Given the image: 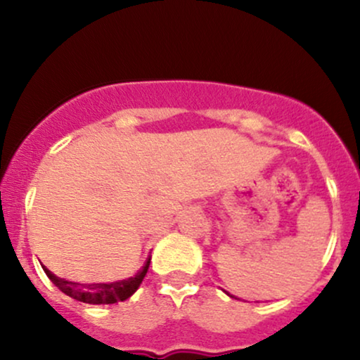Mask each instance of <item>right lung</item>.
<instances>
[{
    "mask_svg": "<svg viewBox=\"0 0 360 360\" xmlns=\"http://www.w3.org/2000/svg\"><path fill=\"white\" fill-rule=\"evenodd\" d=\"M148 264H150V259L147 260L146 266L142 267L137 272V276L134 278H128L123 281H117V283H101V284H77L72 283V281H65L62 278H57L56 274H52L47 267L44 266L45 274L49 276V279L56 284L57 288L60 289L64 295L71 296V298L82 301V303L89 304H113L118 303V301H125L130 298L135 291H137L140 284H142L143 278H146L148 271Z\"/></svg>",
    "mask_w": 360,
    "mask_h": 360,
    "instance_id": "add662e5",
    "label": "right lung"
}]
</instances>
